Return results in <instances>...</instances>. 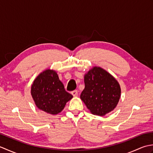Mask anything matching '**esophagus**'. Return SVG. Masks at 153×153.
Here are the masks:
<instances>
[{
	"label": "esophagus",
	"mask_w": 153,
	"mask_h": 153,
	"mask_svg": "<svg viewBox=\"0 0 153 153\" xmlns=\"http://www.w3.org/2000/svg\"><path fill=\"white\" fill-rule=\"evenodd\" d=\"M71 95H72L74 97H77V94H78V93H77V90H74L73 91H71Z\"/></svg>",
	"instance_id": "obj_1"
}]
</instances>
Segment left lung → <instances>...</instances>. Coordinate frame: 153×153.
I'll return each instance as SVG.
<instances>
[{
	"instance_id": "left-lung-1",
	"label": "left lung",
	"mask_w": 153,
	"mask_h": 153,
	"mask_svg": "<svg viewBox=\"0 0 153 153\" xmlns=\"http://www.w3.org/2000/svg\"><path fill=\"white\" fill-rule=\"evenodd\" d=\"M84 82L80 97L91 112L104 116L114 109L121 93L114 77L102 68L94 67L85 74Z\"/></svg>"
}]
</instances>
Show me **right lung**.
Returning <instances> with one entry per match:
<instances>
[{
    "instance_id": "obj_1",
    "label": "right lung",
    "mask_w": 153,
    "mask_h": 153,
    "mask_svg": "<svg viewBox=\"0 0 153 153\" xmlns=\"http://www.w3.org/2000/svg\"><path fill=\"white\" fill-rule=\"evenodd\" d=\"M31 95L39 108L51 114H57L73 96L65 90L57 74L53 70L44 71L31 86Z\"/></svg>"
}]
</instances>
